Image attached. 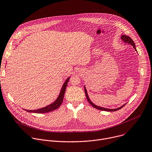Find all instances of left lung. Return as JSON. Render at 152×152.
<instances>
[{
    "label": "left lung",
    "mask_w": 152,
    "mask_h": 152,
    "mask_svg": "<svg viewBox=\"0 0 152 152\" xmlns=\"http://www.w3.org/2000/svg\"><path fill=\"white\" fill-rule=\"evenodd\" d=\"M121 39L122 41H123L124 42H125V43H128V44H129V45H132V46H133V48L135 49V50L137 52V49H136V47H135V43L134 42V41L132 40V39H131L130 37H129V36H126V35H121ZM84 90H85V95H86V99H87V100H88V102L89 103V104H91V106H92L93 107H94V108H95V109H98V110H104V111H107V112H115V111H116V110H118L122 109V108L126 104V103H125V104H124V105H122V106H121V107H118V108H116V109H108V108H104V107H103L98 106H96V104H94V103L92 102V101L90 99V98H89V96H88V94L87 89H86L85 86H84Z\"/></svg>",
    "instance_id": "obj_1"
}]
</instances>
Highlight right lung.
Instances as JSON below:
<instances>
[{
  "instance_id": "right-lung-1",
  "label": "right lung",
  "mask_w": 152,
  "mask_h": 152,
  "mask_svg": "<svg viewBox=\"0 0 152 152\" xmlns=\"http://www.w3.org/2000/svg\"><path fill=\"white\" fill-rule=\"evenodd\" d=\"M70 77H69L64 82V83L63 84V86L61 88L60 94L58 96V97L57 98V99L54 101L53 103H52L51 104H50L44 107L40 108V109H38L36 110H27V109H24V110H26L27 112H30V113H49L50 112L54 111L56 109H57L62 104L63 101V98H64V93L66 91V89L67 85V83L69 82V80L70 79Z\"/></svg>"
}]
</instances>
